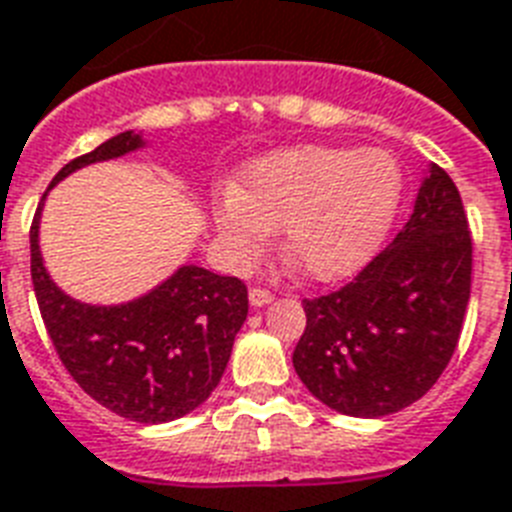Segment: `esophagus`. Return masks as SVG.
Listing matches in <instances>:
<instances>
[{"label":"esophagus","instance_id":"esophagus-1","mask_svg":"<svg viewBox=\"0 0 512 512\" xmlns=\"http://www.w3.org/2000/svg\"><path fill=\"white\" fill-rule=\"evenodd\" d=\"M271 300H273V292H268V289H260V287L249 289V303H252V308H263V305H268Z\"/></svg>","mask_w":512,"mask_h":512}]
</instances>
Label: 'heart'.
Returning a JSON list of instances; mask_svg holds the SVG:
<instances>
[{"instance_id": "heart-1", "label": "heart", "mask_w": 512, "mask_h": 512, "mask_svg": "<svg viewBox=\"0 0 512 512\" xmlns=\"http://www.w3.org/2000/svg\"><path fill=\"white\" fill-rule=\"evenodd\" d=\"M404 177L388 151L295 146L265 154L212 201L228 263L249 268L284 233V252L313 281L358 273L388 236Z\"/></svg>"}]
</instances>
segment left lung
Wrapping results in <instances>:
<instances>
[{
	"mask_svg": "<svg viewBox=\"0 0 512 512\" xmlns=\"http://www.w3.org/2000/svg\"><path fill=\"white\" fill-rule=\"evenodd\" d=\"M473 241L460 191L441 167L422 177L409 223L345 284L303 300L297 377L348 417H385L428 393L449 364L470 300Z\"/></svg>",
	"mask_w": 512,
	"mask_h": 512,
	"instance_id": "1",
	"label": "left lung"
}]
</instances>
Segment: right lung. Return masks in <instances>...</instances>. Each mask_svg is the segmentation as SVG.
I'll list each match as a JSON object with an SVG mask.
<instances>
[{
	"mask_svg": "<svg viewBox=\"0 0 512 512\" xmlns=\"http://www.w3.org/2000/svg\"><path fill=\"white\" fill-rule=\"evenodd\" d=\"M146 148L135 130L119 132L68 162L52 185L87 164ZM42 204L31 223V281L44 327L68 374L98 404L124 420L172 422L209 398L223 377L233 340L247 321V287L233 276L180 265L146 295L119 305L68 297L50 279L39 249Z\"/></svg>",
	"mask_w": 512,
	"mask_h": 512,
	"instance_id": "add662e5",
	"label": "right lung"
}]
</instances>
